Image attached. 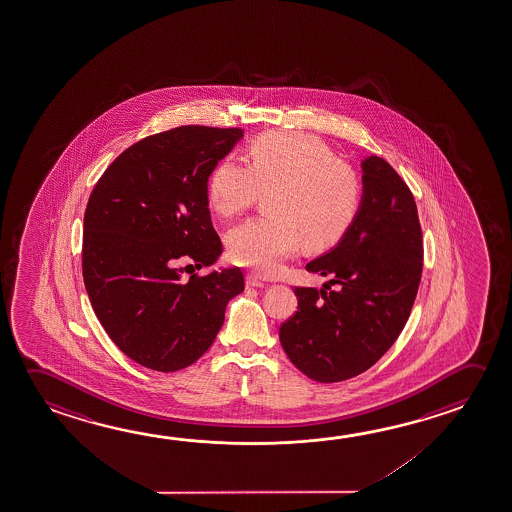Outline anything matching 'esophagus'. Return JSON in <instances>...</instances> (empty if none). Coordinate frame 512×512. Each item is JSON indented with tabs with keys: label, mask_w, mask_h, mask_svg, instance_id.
I'll return each instance as SVG.
<instances>
[{
	"label": "esophagus",
	"mask_w": 512,
	"mask_h": 512,
	"mask_svg": "<svg viewBox=\"0 0 512 512\" xmlns=\"http://www.w3.org/2000/svg\"><path fill=\"white\" fill-rule=\"evenodd\" d=\"M246 285L248 287H264V282L257 275L250 273V275H246Z\"/></svg>",
	"instance_id": "34e87169"
}]
</instances>
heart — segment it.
Returning <instances> with one entry per match:
<instances>
[{
  "mask_svg": "<svg viewBox=\"0 0 512 512\" xmlns=\"http://www.w3.org/2000/svg\"><path fill=\"white\" fill-rule=\"evenodd\" d=\"M248 166L219 160L207 180V200L221 218H234L268 193V216L227 234L230 260L262 275L275 273L302 246L310 252L339 243L361 205L357 171L314 135L273 130L248 146Z\"/></svg>",
  "mask_w": 512,
  "mask_h": 512,
  "instance_id": "1",
  "label": "heart"
}]
</instances>
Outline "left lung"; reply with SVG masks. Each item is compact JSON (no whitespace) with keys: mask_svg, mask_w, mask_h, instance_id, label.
I'll use <instances>...</instances> for the list:
<instances>
[{"mask_svg":"<svg viewBox=\"0 0 512 512\" xmlns=\"http://www.w3.org/2000/svg\"><path fill=\"white\" fill-rule=\"evenodd\" d=\"M362 198L352 227L310 260L336 292L296 287L298 310L280 327V343L303 375L343 382L371 368L400 336L416 300L423 241L411 189L386 160H362Z\"/></svg>","mask_w":512,"mask_h":512,"instance_id":"1","label":"left lung"}]
</instances>
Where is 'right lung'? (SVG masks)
I'll return each mask as SVG.
<instances>
[{
	"label": "right lung",
	"instance_id": "add662e5",
	"mask_svg": "<svg viewBox=\"0 0 512 512\" xmlns=\"http://www.w3.org/2000/svg\"><path fill=\"white\" fill-rule=\"evenodd\" d=\"M241 128L178 126L123 151L101 175L84 216L82 271L94 314L119 350L162 373L207 352L239 268L182 280L178 262L212 266L223 252L210 221L207 180Z\"/></svg>",
	"mask_w": 512,
	"mask_h": 512
}]
</instances>
